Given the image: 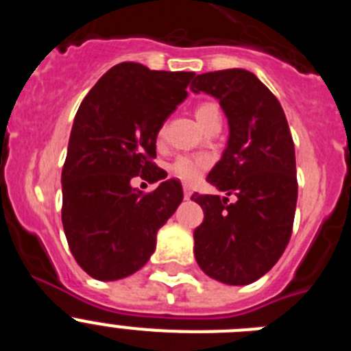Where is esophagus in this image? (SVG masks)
I'll return each instance as SVG.
<instances>
[{"instance_id":"1","label":"esophagus","mask_w":351,"mask_h":351,"mask_svg":"<svg viewBox=\"0 0 351 351\" xmlns=\"http://www.w3.org/2000/svg\"><path fill=\"white\" fill-rule=\"evenodd\" d=\"M182 193H184V198L188 200V198L191 197V186H188V184L182 186Z\"/></svg>"}]
</instances>
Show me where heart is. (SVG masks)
Returning <instances> with one entry per match:
<instances>
[{
  "label": "heart",
  "mask_w": 351,
  "mask_h": 351,
  "mask_svg": "<svg viewBox=\"0 0 351 351\" xmlns=\"http://www.w3.org/2000/svg\"><path fill=\"white\" fill-rule=\"evenodd\" d=\"M197 116L198 123L202 126H206L207 123H210L216 117H221L219 114V108L214 104H200L197 107ZM210 165V160L204 154H186V156H179L178 160L173 161L170 170L178 179L184 182H193L197 181Z\"/></svg>",
  "instance_id": "heart-1"
}]
</instances>
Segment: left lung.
<instances>
[{"label":"left lung","mask_w":351,"mask_h":351,"mask_svg":"<svg viewBox=\"0 0 351 351\" xmlns=\"http://www.w3.org/2000/svg\"><path fill=\"white\" fill-rule=\"evenodd\" d=\"M193 93L218 98L228 119V144L207 182L226 195H198L202 225L193 232L195 258L226 285L260 280L283 255L297 206L295 147L281 104L255 73L241 68L209 71Z\"/></svg>","instance_id":"left-lung-1"}]
</instances>
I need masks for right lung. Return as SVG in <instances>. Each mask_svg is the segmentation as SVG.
Masks as SVG:
<instances>
[{
	"instance_id": "right-lung-1",
	"label": "right lung",
	"mask_w": 351,
	"mask_h": 351,
	"mask_svg": "<svg viewBox=\"0 0 351 351\" xmlns=\"http://www.w3.org/2000/svg\"><path fill=\"white\" fill-rule=\"evenodd\" d=\"M193 71L119 63L86 95L71 126L63 184L64 235L91 278L123 280L147 263L156 234L182 202V186L154 163L156 137L188 96ZM161 180L144 194L131 179Z\"/></svg>"
}]
</instances>
